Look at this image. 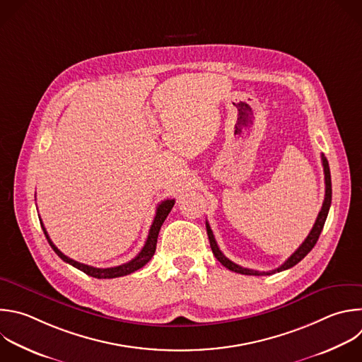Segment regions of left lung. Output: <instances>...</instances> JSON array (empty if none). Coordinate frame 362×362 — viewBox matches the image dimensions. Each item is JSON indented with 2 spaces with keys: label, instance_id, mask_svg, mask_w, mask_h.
<instances>
[{
  "label": "left lung",
  "instance_id": "obj_1",
  "mask_svg": "<svg viewBox=\"0 0 362 362\" xmlns=\"http://www.w3.org/2000/svg\"><path fill=\"white\" fill-rule=\"evenodd\" d=\"M321 160H322V168H324V176H325V196H324V202H322V207L317 216V220L310 231V234L307 235V238L303 242V245L280 266L277 267L276 270H272V272H257V270H252V269H246V267H242L238 266L235 263H233L231 260H228L218 249L217 243H216V238L213 235V231L209 226V223L206 221V228H207V235H209V242H210V247H211V252L214 255V257L228 270L234 272V273H240V274H245V276H270V274H274V273H280L283 270H287V269H291L293 266H296L297 263H300L311 250L313 247L315 246L317 240L322 231V227H324V223L327 220V216H328V210H329V206H331V196H332V189H331V175H329V166H328V160L324 155H321Z\"/></svg>",
  "mask_w": 362,
  "mask_h": 362
}]
</instances>
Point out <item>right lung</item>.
Listing matches in <instances>:
<instances>
[{
  "label": "right lung",
  "mask_w": 362,
  "mask_h": 362,
  "mask_svg": "<svg viewBox=\"0 0 362 362\" xmlns=\"http://www.w3.org/2000/svg\"><path fill=\"white\" fill-rule=\"evenodd\" d=\"M175 204V199H168V200H163L158 209H156V214H155V218H153V223L149 228V234H148V238L145 242V246L144 249L141 250V253L132 259L131 262L125 263V264H120V266H116V267H109V269H98V267H92V266H88V264H82L79 262H75L72 259H69L68 256H65L62 252H59L57 249V246L52 243V240L49 238L42 221H41V226H42V230L47 235V240L49 246L54 249V252L68 264L74 266L75 269L83 272L85 274L90 276V277H95V279H115V277H122V276H128L139 269H142L155 255V250H156V243H158V235H159V231H160V227L163 224V221L166 220L168 214L170 213L172 207Z\"/></svg>",
  "instance_id": "obj_1"
}]
</instances>
